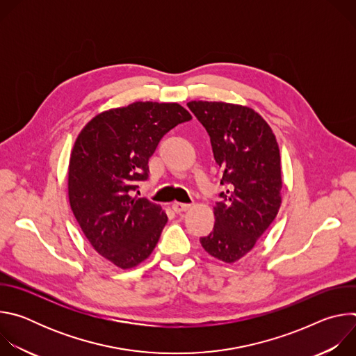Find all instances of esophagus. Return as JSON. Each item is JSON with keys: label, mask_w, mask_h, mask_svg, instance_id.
I'll return each mask as SVG.
<instances>
[{"label": "esophagus", "mask_w": 356, "mask_h": 356, "mask_svg": "<svg viewBox=\"0 0 356 356\" xmlns=\"http://www.w3.org/2000/svg\"><path fill=\"white\" fill-rule=\"evenodd\" d=\"M190 207H191L190 204H184V202H173L172 204V209L176 214H181V213L190 210Z\"/></svg>", "instance_id": "esophagus-1"}]
</instances>
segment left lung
I'll use <instances>...</instances> for the list:
<instances>
[{
  "label": "left lung",
  "instance_id": "8db88e82",
  "mask_svg": "<svg viewBox=\"0 0 356 356\" xmlns=\"http://www.w3.org/2000/svg\"><path fill=\"white\" fill-rule=\"evenodd\" d=\"M190 111L206 128L222 169L213 231L200 238L211 257L232 264L255 246L280 209V152L268 122L252 108L190 101Z\"/></svg>",
  "mask_w": 356,
  "mask_h": 356
}]
</instances>
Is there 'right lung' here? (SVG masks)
<instances>
[{
    "label": "right lung",
    "instance_id": "add662e5",
    "mask_svg": "<svg viewBox=\"0 0 356 356\" xmlns=\"http://www.w3.org/2000/svg\"><path fill=\"white\" fill-rule=\"evenodd\" d=\"M176 103L138 101L94 117L80 132L69 162V201L91 246L121 269L145 261L168 222L147 198H134L149 177V158L175 127L190 121Z\"/></svg>",
    "mask_w": 356,
    "mask_h": 356
}]
</instances>
